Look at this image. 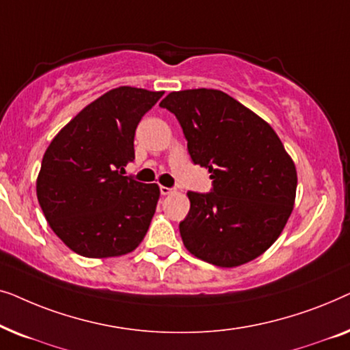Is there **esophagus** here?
<instances>
[{
    "label": "esophagus",
    "instance_id": "1",
    "mask_svg": "<svg viewBox=\"0 0 350 350\" xmlns=\"http://www.w3.org/2000/svg\"><path fill=\"white\" fill-rule=\"evenodd\" d=\"M172 193H174V189H172V188H167V186H161V194L162 196H169Z\"/></svg>",
    "mask_w": 350,
    "mask_h": 350
}]
</instances>
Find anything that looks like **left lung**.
<instances>
[{
	"instance_id": "1",
	"label": "left lung",
	"mask_w": 350,
	"mask_h": 350,
	"mask_svg": "<svg viewBox=\"0 0 350 350\" xmlns=\"http://www.w3.org/2000/svg\"><path fill=\"white\" fill-rule=\"evenodd\" d=\"M178 119L194 164L208 169L212 193L189 191L180 234L191 255L236 267L262 255L293 212L295 162L269 124L217 89L170 92L159 103Z\"/></svg>"
}]
</instances>
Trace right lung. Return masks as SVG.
Returning <instances> with one entry per match:
<instances>
[{"label": "right lung", "mask_w": 350, "mask_h": 350, "mask_svg": "<svg viewBox=\"0 0 350 350\" xmlns=\"http://www.w3.org/2000/svg\"><path fill=\"white\" fill-rule=\"evenodd\" d=\"M164 92L121 85L76 114L42 156L36 196L52 231L85 258L122 256L146 236L161 191L124 176L143 114Z\"/></svg>", "instance_id": "add662e5"}]
</instances>
